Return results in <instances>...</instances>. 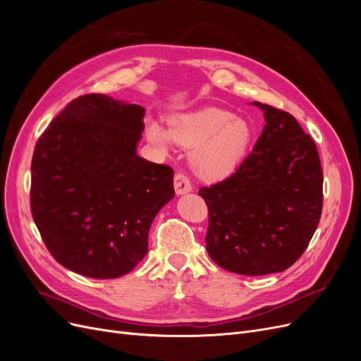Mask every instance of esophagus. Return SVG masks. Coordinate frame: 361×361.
Wrapping results in <instances>:
<instances>
[{"mask_svg":"<svg viewBox=\"0 0 361 361\" xmlns=\"http://www.w3.org/2000/svg\"><path fill=\"white\" fill-rule=\"evenodd\" d=\"M174 191H176L178 195H183V194L192 191V187H191L188 178L185 176L183 173L174 174Z\"/></svg>","mask_w":361,"mask_h":361,"instance_id":"obj_1","label":"esophagus"}]
</instances>
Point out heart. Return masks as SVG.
Returning <instances> with one entry per match:
<instances>
[{
  "instance_id": "1",
  "label": "heart",
  "mask_w": 361,
  "mask_h": 361,
  "mask_svg": "<svg viewBox=\"0 0 361 361\" xmlns=\"http://www.w3.org/2000/svg\"><path fill=\"white\" fill-rule=\"evenodd\" d=\"M146 137L162 154H167L173 143L191 147V169L204 179L220 180L232 176L241 166L253 133L247 120L221 108L207 106L173 116L167 129L149 120Z\"/></svg>"
}]
</instances>
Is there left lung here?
<instances>
[{
    "label": "left lung",
    "instance_id": "left-lung-1",
    "mask_svg": "<svg viewBox=\"0 0 361 361\" xmlns=\"http://www.w3.org/2000/svg\"><path fill=\"white\" fill-rule=\"evenodd\" d=\"M265 126L235 174L199 194L209 209L206 250L243 276L281 272L300 259L319 224L322 169L314 141L286 111L253 102Z\"/></svg>",
    "mask_w": 361,
    "mask_h": 361
}]
</instances>
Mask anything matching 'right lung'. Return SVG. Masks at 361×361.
I'll return each instance as SVG.
<instances>
[{
  "mask_svg": "<svg viewBox=\"0 0 361 361\" xmlns=\"http://www.w3.org/2000/svg\"><path fill=\"white\" fill-rule=\"evenodd\" d=\"M145 108L106 94L73 99L39 138L31 212L60 265L117 279L147 253L157 214L174 197L173 170L137 155Z\"/></svg>",
  "mask_w": 361,
  "mask_h": 361,
  "instance_id": "add662e5",
  "label": "right lung"
}]
</instances>
